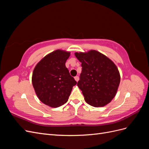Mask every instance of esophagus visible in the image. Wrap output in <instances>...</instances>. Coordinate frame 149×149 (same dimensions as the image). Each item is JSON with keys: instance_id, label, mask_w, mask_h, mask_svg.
<instances>
[{"instance_id": "esophagus-1", "label": "esophagus", "mask_w": 149, "mask_h": 149, "mask_svg": "<svg viewBox=\"0 0 149 149\" xmlns=\"http://www.w3.org/2000/svg\"><path fill=\"white\" fill-rule=\"evenodd\" d=\"M79 76H75L74 77V79L76 80V81H79Z\"/></svg>"}]
</instances>
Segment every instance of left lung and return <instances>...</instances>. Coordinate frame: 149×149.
Here are the masks:
<instances>
[{"label": "left lung", "instance_id": "left-lung-1", "mask_svg": "<svg viewBox=\"0 0 149 149\" xmlns=\"http://www.w3.org/2000/svg\"><path fill=\"white\" fill-rule=\"evenodd\" d=\"M81 63L82 71L78 86L84 100L93 107H103L109 103L118 91L120 74L109 58L96 50L75 53Z\"/></svg>", "mask_w": 149, "mask_h": 149}]
</instances>
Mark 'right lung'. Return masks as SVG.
I'll use <instances>...</instances> for the list:
<instances>
[{
  "label": "right lung",
  "instance_id": "1",
  "mask_svg": "<svg viewBox=\"0 0 149 149\" xmlns=\"http://www.w3.org/2000/svg\"><path fill=\"white\" fill-rule=\"evenodd\" d=\"M70 52L57 49L45 56L36 65L32 84L36 94L45 104L52 107L63 105L77 82L65 66Z\"/></svg>",
  "mask_w": 149,
  "mask_h": 149
}]
</instances>
